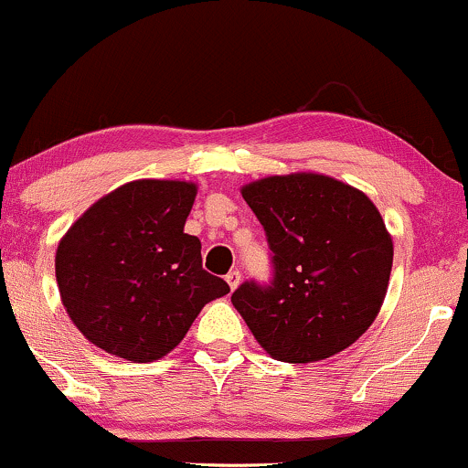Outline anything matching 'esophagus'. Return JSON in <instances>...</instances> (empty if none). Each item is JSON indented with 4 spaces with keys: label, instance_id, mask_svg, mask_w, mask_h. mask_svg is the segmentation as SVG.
Segmentation results:
<instances>
[{
    "label": "esophagus",
    "instance_id": "obj_1",
    "mask_svg": "<svg viewBox=\"0 0 468 468\" xmlns=\"http://www.w3.org/2000/svg\"><path fill=\"white\" fill-rule=\"evenodd\" d=\"M239 281H241V272H239V270H230V272L227 274V283H229L230 290L238 288Z\"/></svg>",
    "mask_w": 468,
    "mask_h": 468
}]
</instances>
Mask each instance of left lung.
Returning a JSON list of instances; mask_svg holds the SVG:
<instances>
[{
    "label": "left lung",
    "mask_w": 468,
    "mask_h": 468,
    "mask_svg": "<svg viewBox=\"0 0 468 468\" xmlns=\"http://www.w3.org/2000/svg\"><path fill=\"white\" fill-rule=\"evenodd\" d=\"M272 250V281H246L230 301L274 359L318 362L373 324L388 292L392 238L362 191L323 174L241 187Z\"/></svg>",
    "instance_id": "1"
}]
</instances>
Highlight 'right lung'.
<instances>
[{
    "label": "right lung",
    "mask_w": 468,
    "mask_h": 468,
    "mask_svg": "<svg viewBox=\"0 0 468 468\" xmlns=\"http://www.w3.org/2000/svg\"><path fill=\"white\" fill-rule=\"evenodd\" d=\"M196 185L133 180L89 207L56 250L63 305L95 346L154 362L189 331L200 309L229 294L202 270L200 239L185 233Z\"/></svg>",
    "instance_id": "obj_1"
}]
</instances>
